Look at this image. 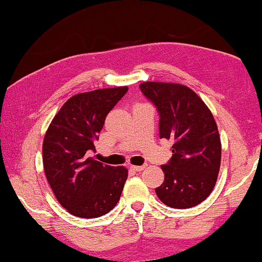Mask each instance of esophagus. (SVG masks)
<instances>
[{"label":"esophagus","mask_w":262,"mask_h":262,"mask_svg":"<svg viewBox=\"0 0 262 262\" xmlns=\"http://www.w3.org/2000/svg\"><path fill=\"white\" fill-rule=\"evenodd\" d=\"M146 167H147V165H141V166L131 165V169L135 170V171H143L144 169H146Z\"/></svg>","instance_id":"esophagus-1"}]
</instances>
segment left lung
I'll return each mask as SVG.
<instances>
[{"instance_id": "obj_1", "label": "left lung", "mask_w": 262, "mask_h": 262, "mask_svg": "<svg viewBox=\"0 0 262 262\" xmlns=\"http://www.w3.org/2000/svg\"><path fill=\"white\" fill-rule=\"evenodd\" d=\"M140 89L159 113L160 138L173 142L172 158L161 166L165 179L156 188L158 198L175 209L198 205L214 189L221 165V141L212 113L181 83L148 81Z\"/></svg>"}]
</instances>
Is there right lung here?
Here are the masks:
<instances>
[{
  "label": "right lung",
  "instance_id": "1",
  "mask_svg": "<svg viewBox=\"0 0 262 262\" xmlns=\"http://www.w3.org/2000/svg\"><path fill=\"white\" fill-rule=\"evenodd\" d=\"M127 86L70 97L54 115L42 144L45 175L59 204L77 217L105 215L120 199L128 171L90 157L105 116Z\"/></svg>",
  "mask_w": 262,
  "mask_h": 262
}]
</instances>
